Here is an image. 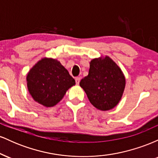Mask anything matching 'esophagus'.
<instances>
[{"label": "esophagus", "mask_w": 158, "mask_h": 158, "mask_svg": "<svg viewBox=\"0 0 158 158\" xmlns=\"http://www.w3.org/2000/svg\"><path fill=\"white\" fill-rule=\"evenodd\" d=\"M75 80H76V83H77V85H79V81H80V78H79V77H76L75 78Z\"/></svg>", "instance_id": "1"}]
</instances>
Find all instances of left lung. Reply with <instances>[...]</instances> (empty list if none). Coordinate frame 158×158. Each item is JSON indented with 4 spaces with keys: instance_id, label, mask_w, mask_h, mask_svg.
I'll return each instance as SVG.
<instances>
[{
    "instance_id": "8db88e82",
    "label": "left lung",
    "mask_w": 158,
    "mask_h": 158,
    "mask_svg": "<svg viewBox=\"0 0 158 158\" xmlns=\"http://www.w3.org/2000/svg\"><path fill=\"white\" fill-rule=\"evenodd\" d=\"M79 85L93 106L101 110L114 108L122 97L126 79L121 69L108 56L90 61L88 75Z\"/></svg>"
}]
</instances>
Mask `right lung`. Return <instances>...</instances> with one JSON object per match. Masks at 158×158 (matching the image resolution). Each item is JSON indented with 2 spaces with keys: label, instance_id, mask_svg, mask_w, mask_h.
Instances as JSON below:
<instances>
[{
  "label": "right lung",
  "instance_id": "add662e5",
  "mask_svg": "<svg viewBox=\"0 0 158 158\" xmlns=\"http://www.w3.org/2000/svg\"><path fill=\"white\" fill-rule=\"evenodd\" d=\"M27 87L34 100L45 107L56 106L75 80L59 61L42 59L34 65L27 77Z\"/></svg>",
  "mask_w": 158,
  "mask_h": 158
}]
</instances>
